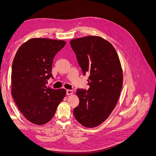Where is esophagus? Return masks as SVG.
<instances>
[{
    "label": "esophagus",
    "mask_w": 156,
    "mask_h": 156,
    "mask_svg": "<svg viewBox=\"0 0 156 156\" xmlns=\"http://www.w3.org/2000/svg\"><path fill=\"white\" fill-rule=\"evenodd\" d=\"M73 94V91L72 90H66V94L67 95H71V94Z\"/></svg>",
    "instance_id": "1"
}]
</instances>
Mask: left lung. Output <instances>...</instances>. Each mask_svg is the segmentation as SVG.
Masks as SVG:
<instances>
[{
    "instance_id": "obj_1",
    "label": "left lung",
    "mask_w": 156,
    "mask_h": 156,
    "mask_svg": "<svg viewBox=\"0 0 156 156\" xmlns=\"http://www.w3.org/2000/svg\"><path fill=\"white\" fill-rule=\"evenodd\" d=\"M69 43L83 74H90L88 90L76 91L79 104L73 115L81 125L92 128L105 121L116 105L123 83L120 61L113 45L100 36H84Z\"/></svg>"
}]
</instances>
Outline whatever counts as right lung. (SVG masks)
Masks as SVG:
<instances>
[{"instance_id":"obj_1","label":"right lung","mask_w":156,"mask_h":156,"mask_svg":"<svg viewBox=\"0 0 156 156\" xmlns=\"http://www.w3.org/2000/svg\"><path fill=\"white\" fill-rule=\"evenodd\" d=\"M64 40L31 38L18 49L12 68V95L19 110L31 123L44 125L54 116L66 94L64 88L46 86L56 54Z\"/></svg>"}]
</instances>
